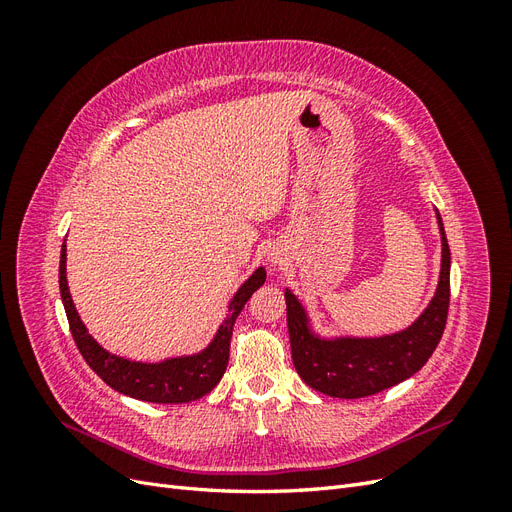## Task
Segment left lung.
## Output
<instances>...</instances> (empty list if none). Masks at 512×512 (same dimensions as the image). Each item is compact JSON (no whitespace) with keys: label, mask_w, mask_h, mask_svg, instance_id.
Wrapping results in <instances>:
<instances>
[{"label":"left lung","mask_w":512,"mask_h":512,"mask_svg":"<svg viewBox=\"0 0 512 512\" xmlns=\"http://www.w3.org/2000/svg\"><path fill=\"white\" fill-rule=\"evenodd\" d=\"M442 235V269L436 297L410 329L376 339H335L327 342L307 329L301 303L286 290V316L292 363L301 380L312 389L339 399L376 395L404 382L421 369L438 348L451 303V250Z\"/></svg>","instance_id":"8db88e82"}]
</instances>
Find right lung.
Segmentation results:
<instances>
[{
    "label": "right lung",
    "mask_w": 512,
    "mask_h": 512,
    "mask_svg": "<svg viewBox=\"0 0 512 512\" xmlns=\"http://www.w3.org/2000/svg\"><path fill=\"white\" fill-rule=\"evenodd\" d=\"M265 269H258L250 280H247L235 299L230 301L226 320L215 335L213 342L207 350L194 356H181V359H168L162 363H136L121 359V356L108 354L104 348L96 344L81 322L76 307L72 303L68 280H66V241L61 245V258H59V290L61 301L66 307V316L76 348L83 354L87 365L96 371V374L111 386V389L141 399L151 401V404H185V401H194L207 395L215 389L224 376L228 356H230V337L235 320L245 307L247 299L265 284Z\"/></svg>",
    "instance_id": "right-lung-1"
}]
</instances>
